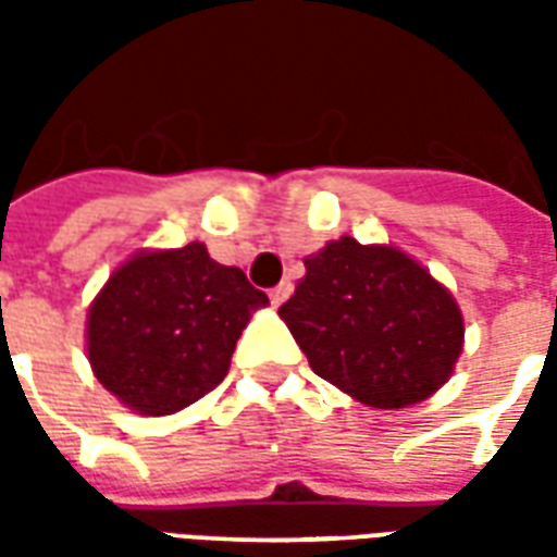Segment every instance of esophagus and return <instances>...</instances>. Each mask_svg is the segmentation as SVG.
<instances>
[{"label": "esophagus", "instance_id": "34e87169", "mask_svg": "<svg viewBox=\"0 0 557 557\" xmlns=\"http://www.w3.org/2000/svg\"><path fill=\"white\" fill-rule=\"evenodd\" d=\"M289 295H292V283H280V286H274V289L268 292V298H271V304H274V307H280V304L286 301Z\"/></svg>", "mask_w": 557, "mask_h": 557}]
</instances>
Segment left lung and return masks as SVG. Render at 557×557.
Returning <instances> with one entry per match:
<instances>
[{"mask_svg": "<svg viewBox=\"0 0 557 557\" xmlns=\"http://www.w3.org/2000/svg\"><path fill=\"white\" fill-rule=\"evenodd\" d=\"M304 268L280 319L315 375L373 409L414 406L450 379L466 325L454 295L420 262L343 235Z\"/></svg>", "mask_w": 557, "mask_h": 557, "instance_id": "8db88e82", "label": "left lung"}]
</instances>
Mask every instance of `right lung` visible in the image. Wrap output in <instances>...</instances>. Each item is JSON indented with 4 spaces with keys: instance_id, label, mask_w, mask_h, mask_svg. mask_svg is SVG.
<instances>
[{
    "instance_id": "add662e5",
    "label": "right lung",
    "mask_w": 557,
    "mask_h": 557,
    "mask_svg": "<svg viewBox=\"0 0 557 557\" xmlns=\"http://www.w3.org/2000/svg\"><path fill=\"white\" fill-rule=\"evenodd\" d=\"M265 304V292L242 268L214 262L206 244L143 250L91 301V370L137 414L182 411L223 382L235 343Z\"/></svg>"
}]
</instances>
